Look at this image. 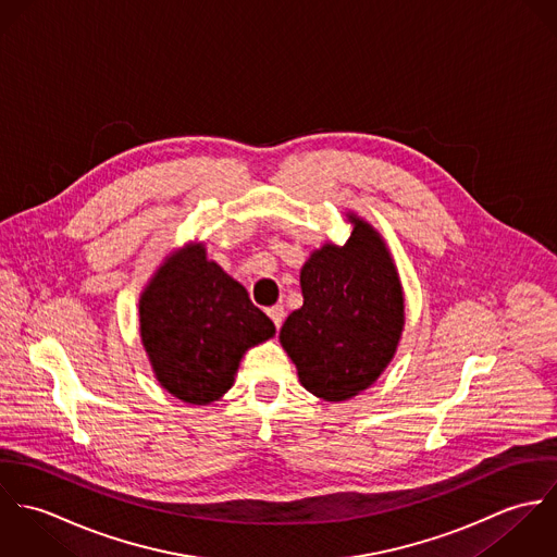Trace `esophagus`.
<instances>
[{"label":"esophagus","mask_w":557,"mask_h":557,"mask_svg":"<svg viewBox=\"0 0 557 557\" xmlns=\"http://www.w3.org/2000/svg\"><path fill=\"white\" fill-rule=\"evenodd\" d=\"M268 315H270V319L274 321V325H276V327H281V325H283V319H285V309H283L281 305L270 307V309H268Z\"/></svg>","instance_id":"34e87169"}]
</instances>
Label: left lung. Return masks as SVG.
I'll use <instances>...</instances> for the list:
<instances>
[{"label": "left lung", "mask_w": 557, "mask_h": 557, "mask_svg": "<svg viewBox=\"0 0 557 557\" xmlns=\"http://www.w3.org/2000/svg\"><path fill=\"white\" fill-rule=\"evenodd\" d=\"M354 232L311 252L300 270L305 305L285 319L281 345L300 384L323 400L367 391L395 358L405 325L397 265L384 238L349 214Z\"/></svg>", "instance_id": "obj_1"}]
</instances>
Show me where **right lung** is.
I'll use <instances>...</instances> for the list:
<instances>
[{
    "mask_svg": "<svg viewBox=\"0 0 557 557\" xmlns=\"http://www.w3.org/2000/svg\"><path fill=\"white\" fill-rule=\"evenodd\" d=\"M139 332L160 386L208 405L232 386L246 349L274 336L272 319L203 244L169 255L139 298Z\"/></svg>",
    "mask_w": 557,
    "mask_h": 557,
    "instance_id": "1",
    "label": "right lung"
}]
</instances>
